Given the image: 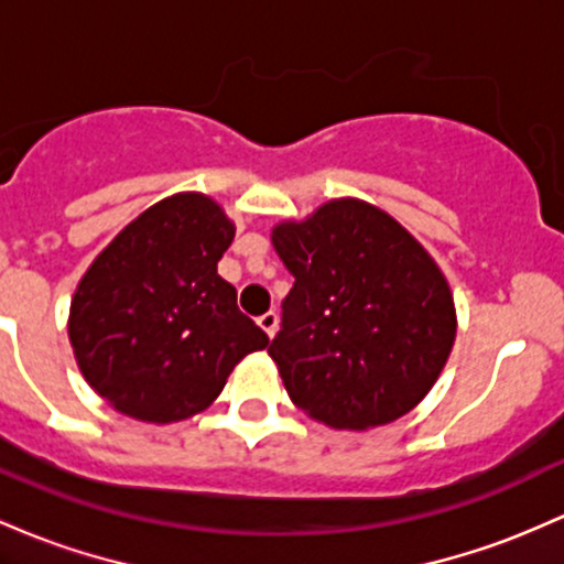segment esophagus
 Wrapping results in <instances>:
<instances>
[{
    "label": "esophagus",
    "instance_id": "34e87169",
    "mask_svg": "<svg viewBox=\"0 0 564 564\" xmlns=\"http://www.w3.org/2000/svg\"><path fill=\"white\" fill-rule=\"evenodd\" d=\"M257 324L262 326L264 332H268V337H272V334H275V329H278V315L272 313V311H268L264 315H259Z\"/></svg>",
    "mask_w": 564,
    "mask_h": 564
}]
</instances>
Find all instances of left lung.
<instances>
[{
	"label": "left lung",
	"mask_w": 564,
	"mask_h": 564,
	"mask_svg": "<svg viewBox=\"0 0 564 564\" xmlns=\"http://www.w3.org/2000/svg\"><path fill=\"white\" fill-rule=\"evenodd\" d=\"M294 275L270 343L289 399L329 429L399 420L431 391L455 345L449 283L391 214L358 197L272 227Z\"/></svg>",
	"instance_id": "obj_1"
}]
</instances>
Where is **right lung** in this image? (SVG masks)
I'll list each match as a JSON object with an SVG mask.
<instances>
[{"mask_svg":"<svg viewBox=\"0 0 564 564\" xmlns=\"http://www.w3.org/2000/svg\"><path fill=\"white\" fill-rule=\"evenodd\" d=\"M235 225L203 192L139 214L93 259L69 307V343L88 386L141 423L212 406L240 358L270 345L216 272Z\"/></svg>","mask_w":564,"mask_h":564,"instance_id":"add662e5","label":"right lung"}]
</instances>
